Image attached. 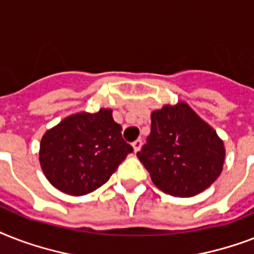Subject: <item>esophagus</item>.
<instances>
[{
    "mask_svg": "<svg viewBox=\"0 0 254 254\" xmlns=\"http://www.w3.org/2000/svg\"><path fill=\"white\" fill-rule=\"evenodd\" d=\"M131 146H133V150H134V153H137V151L141 149V146H142V141H141V139H135L134 142L131 143Z\"/></svg>",
    "mask_w": 254,
    "mask_h": 254,
    "instance_id": "1",
    "label": "esophagus"
}]
</instances>
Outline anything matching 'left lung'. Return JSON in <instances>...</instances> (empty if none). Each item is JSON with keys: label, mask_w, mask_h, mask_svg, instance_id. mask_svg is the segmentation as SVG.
I'll use <instances>...</instances> for the list:
<instances>
[{"label": "left lung", "mask_w": 254, "mask_h": 254, "mask_svg": "<svg viewBox=\"0 0 254 254\" xmlns=\"http://www.w3.org/2000/svg\"><path fill=\"white\" fill-rule=\"evenodd\" d=\"M137 157L159 190L190 197L223 171L225 147L216 130L185 101L151 112V130Z\"/></svg>", "instance_id": "left-lung-1"}]
</instances>
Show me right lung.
Returning a JSON list of instances; mask_svg holds the SVG:
<instances>
[{
	"mask_svg": "<svg viewBox=\"0 0 254 254\" xmlns=\"http://www.w3.org/2000/svg\"><path fill=\"white\" fill-rule=\"evenodd\" d=\"M121 130L108 108L65 117L41 139L39 162L45 177L55 189L72 196L95 191L133 151Z\"/></svg>",
	"mask_w": 254,
	"mask_h": 254,
	"instance_id": "right-lung-1",
	"label": "right lung"
}]
</instances>
